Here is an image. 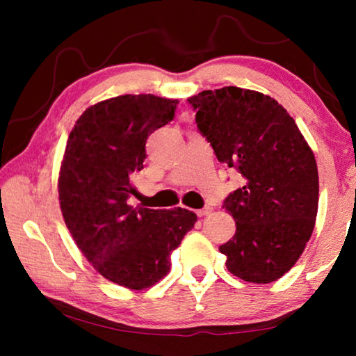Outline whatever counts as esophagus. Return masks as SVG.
I'll list each match as a JSON object with an SVG mask.
<instances>
[{
  "label": "esophagus",
  "instance_id": "esophagus-1",
  "mask_svg": "<svg viewBox=\"0 0 356 356\" xmlns=\"http://www.w3.org/2000/svg\"><path fill=\"white\" fill-rule=\"evenodd\" d=\"M210 212H212V209H210V207H204V209L196 210V215L201 218V216H207Z\"/></svg>",
  "mask_w": 356,
  "mask_h": 356
}]
</instances>
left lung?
Here are the masks:
<instances>
[{"label":"left lung","mask_w":356,"mask_h":356,"mask_svg":"<svg viewBox=\"0 0 356 356\" xmlns=\"http://www.w3.org/2000/svg\"><path fill=\"white\" fill-rule=\"evenodd\" d=\"M216 159L242 174L243 186L222 207L236 220L220 246L226 267L267 284L291 270L314 231L317 163L293 118L270 95L226 86L188 99Z\"/></svg>","instance_id":"obj_1"}]
</instances>
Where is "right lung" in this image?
Segmentation results:
<instances>
[{"label": "right lung", "instance_id": "obj_1", "mask_svg": "<svg viewBox=\"0 0 356 356\" xmlns=\"http://www.w3.org/2000/svg\"><path fill=\"white\" fill-rule=\"evenodd\" d=\"M177 104L152 94L99 102L78 118L61 161L59 204L76 246L104 278L134 291L170 273L171 252L197 220L186 209L129 204L147 138L171 122Z\"/></svg>", "mask_w": 356, "mask_h": 356}]
</instances>
